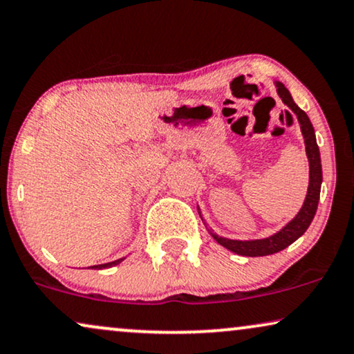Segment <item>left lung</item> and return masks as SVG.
Here are the masks:
<instances>
[{
	"label": "left lung",
	"mask_w": 354,
	"mask_h": 354,
	"mask_svg": "<svg viewBox=\"0 0 354 354\" xmlns=\"http://www.w3.org/2000/svg\"><path fill=\"white\" fill-rule=\"evenodd\" d=\"M277 92L283 103L291 111L295 113L301 124V133H303L304 144H306V155L309 160V187L308 194H306L304 204L298 212V215L290 221L288 225L283 226L280 232L268 238L262 239H249V241H239V239H228L218 234L210 233L214 239L221 246L228 249L239 256H248V257H261V256H270V254L283 251L285 248H288L291 243H295L299 236H303L306 230L309 228L310 221H313L315 210H317L319 204V196H320V185H322V165H320V152L315 142V133L313 128V122H310L309 116L301 110V108L293 102V97L288 92L281 82H275Z\"/></svg>",
	"instance_id": "1"
}]
</instances>
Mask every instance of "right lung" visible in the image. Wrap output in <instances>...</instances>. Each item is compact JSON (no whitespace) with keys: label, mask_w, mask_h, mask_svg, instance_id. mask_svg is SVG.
Segmentation results:
<instances>
[{"label":"right lung","mask_w":354,"mask_h":354,"mask_svg":"<svg viewBox=\"0 0 354 354\" xmlns=\"http://www.w3.org/2000/svg\"><path fill=\"white\" fill-rule=\"evenodd\" d=\"M124 261V259H118V261H113V262H108V263H100V266H93L92 268H108V267H113V266H116V263H120V262H122Z\"/></svg>","instance_id":"1"}]
</instances>
